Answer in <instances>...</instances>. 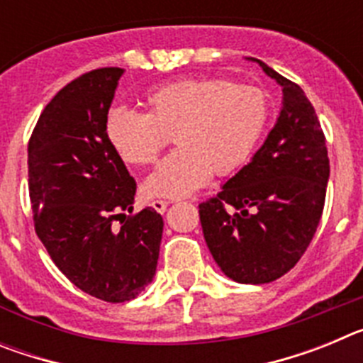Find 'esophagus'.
<instances>
[{
	"label": "esophagus",
	"mask_w": 363,
	"mask_h": 363,
	"mask_svg": "<svg viewBox=\"0 0 363 363\" xmlns=\"http://www.w3.org/2000/svg\"><path fill=\"white\" fill-rule=\"evenodd\" d=\"M150 205L154 207V211H158V213H165L167 207H169V201H167V200H154Z\"/></svg>",
	"instance_id": "34e87169"
}]
</instances>
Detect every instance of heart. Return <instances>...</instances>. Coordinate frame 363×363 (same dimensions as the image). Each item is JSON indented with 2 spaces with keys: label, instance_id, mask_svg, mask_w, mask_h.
Segmentation results:
<instances>
[{
  "label": "heart",
  "instance_id": "b5f03b06",
  "mask_svg": "<svg viewBox=\"0 0 363 363\" xmlns=\"http://www.w3.org/2000/svg\"><path fill=\"white\" fill-rule=\"evenodd\" d=\"M145 114L125 107L105 116L108 147L127 165L158 158L174 134L178 149L143 182L150 198H185L218 174H230L251 158L269 121V101L251 85L221 78H187L152 89Z\"/></svg>",
  "mask_w": 363,
  "mask_h": 363
}]
</instances>
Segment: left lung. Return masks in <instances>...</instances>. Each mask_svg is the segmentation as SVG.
<instances>
[{"label": "left lung", "instance_id": "left-lung-1", "mask_svg": "<svg viewBox=\"0 0 363 363\" xmlns=\"http://www.w3.org/2000/svg\"><path fill=\"white\" fill-rule=\"evenodd\" d=\"M252 62L281 86L280 116L251 162L200 203V221L223 274L259 285L284 277L307 251L323 213L329 156L306 92Z\"/></svg>", "mask_w": 363, "mask_h": 363}]
</instances>
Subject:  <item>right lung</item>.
<instances>
[{"label": "right lung", "instance_id": "obj_1", "mask_svg": "<svg viewBox=\"0 0 363 363\" xmlns=\"http://www.w3.org/2000/svg\"><path fill=\"white\" fill-rule=\"evenodd\" d=\"M123 69L83 74L43 108L28 142V194L34 227L56 267L78 289L120 303L152 281L163 218L133 211L136 182L105 138Z\"/></svg>", "mask_w": 363, "mask_h": 363}]
</instances>
